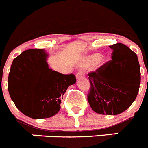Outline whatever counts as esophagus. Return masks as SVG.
<instances>
[{"mask_svg": "<svg viewBox=\"0 0 148 148\" xmlns=\"http://www.w3.org/2000/svg\"><path fill=\"white\" fill-rule=\"evenodd\" d=\"M84 73H83L82 71H79L77 74V75H76V77H77V79H81L82 78V77H84Z\"/></svg>", "mask_w": 148, "mask_h": 148, "instance_id": "34e87169", "label": "esophagus"}]
</instances>
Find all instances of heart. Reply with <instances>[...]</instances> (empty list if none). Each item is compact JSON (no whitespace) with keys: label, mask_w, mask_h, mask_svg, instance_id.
Instances as JSON below:
<instances>
[{"label":"heart","mask_w":148,"mask_h":148,"mask_svg":"<svg viewBox=\"0 0 148 148\" xmlns=\"http://www.w3.org/2000/svg\"><path fill=\"white\" fill-rule=\"evenodd\" d=\"M99 63L100 64H102L104 63L105 59L103 57L101 56L100 53H94L92 55L88 56L86 58L83 59L82 62L81 66L82 67H89L94 64L95 63Z\"/></svg>","instance_id":"1"}]
</instances>
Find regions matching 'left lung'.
I'll return each mask as SVG.
<instances>
[{
  "instance_id": "left-lung-1",
  "label": "left lung",
  "mask_w": 148,
  "mask_h": 148,
  "mask_svg": "<svg viewBox=\"0 0 148 148\" xmlns=\"http://www.w3.org/2000/svg\"><path fill=\"white\" fill-rule=\"evenodd\" d=\"M112 59L88 74L90 90L87 100L95 112L118 115L125 111L137 97L141 74L134 52L122 43L110 45Z\"/></svg>"
}]
</instances>
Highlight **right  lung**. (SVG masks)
I'll return each instance as SVG.
<instances>
[{
  "mask_svg": "<svg viewBox=\"0 0 148 148\" xmlns=\"http://www.w3.org/2000/svg\"><path fill=\"white\" fill-rule=\"evenodd\" d=\"M48 57L44 49L27 50L14 58L8 74L11 100L23 114L34 119L56 115L68 87L76 82L73 74L50 69Z\"/></svg>",
  "mask_w": 148,
  "mask_h": 148,
  "instance_id": "obj_1",
  "label": "right lung"
}]
</instances>
